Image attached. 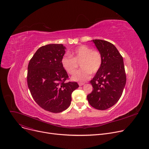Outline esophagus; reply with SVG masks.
Instances as JSON below:
<instances>
[{
  "label": "esophagus",
  "mask_w": 149,
  "mask_h": 149,
  "mask_svg": "<svg viewBox=\"0 0 149 149\" xmlns=\"http://www.w3.org/2000/svg\"><path fill=\"white\" fill-rule=\"evenodd\" d=\"M84 84V83H78V85L80 86H83Z\"/></svg>",
  "instance_id": "esophagus-1"
}]
</instances>
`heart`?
Here are the masks:
<instances>
[{"label":"heart","instance_id":"heart-1","mask_svg":"<svg viewBox=\"0 0 149 149\" xmlns=\"http://www.w3.org/2000/svg\"><path fill=\"white\" fill-rule=\"evenodd\" d=\"M65 55L61 59V64L65 71L72 75L77 70L79 63L81 62V71L76 72L72 79L74 81H86L91 78L92 72L96 73L102 64V56L97 49H92L86 45L78 46Z\"/></svg>","mask_w":149,"mask_h":149}]
</instances>
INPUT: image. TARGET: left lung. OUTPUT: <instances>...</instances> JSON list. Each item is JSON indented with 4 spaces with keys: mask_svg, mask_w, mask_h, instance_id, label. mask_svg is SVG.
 <instances>
[{
    "mask_svg": "<svg viewBox=\"0 0 149 149\" xmlns=\"http://www.w3.org/2000/svg\"><path fill=\"white\" fill-rule=\"evenodd\" d=\"M96 48L102 56V64L91 81L93 88L87 96L90 105L105 110L116 104L120 98L126 84V76L123 57L111 43L94 39Z\"/></svg>",
    "mask_w": 149,
    "mask_h": 149,
    "instance_id": "8db88e82",
    "label": "left lung"
}]
</instances>
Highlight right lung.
I'll use <instances>...</instances> for the list:
<instances>
[{
    "instance_id": "1",
    "label": "right lung",
    "mask_w": 149,
    "mask_h": 149,
    "mask_svg": "<svg viewBox=\"0 0 149 149\" xmlns=\"http://www.w3.org/2000/svg\"><path fill=\"white\" fill-rule=\"evenodd\" d=\"M63 44L41 47L30 60L27 81L35 101L44 110L61 113L69 107L71 95L79 86L66 81L68 75L61 64L65 53Z\"/></svg>"
}]
</instances>
